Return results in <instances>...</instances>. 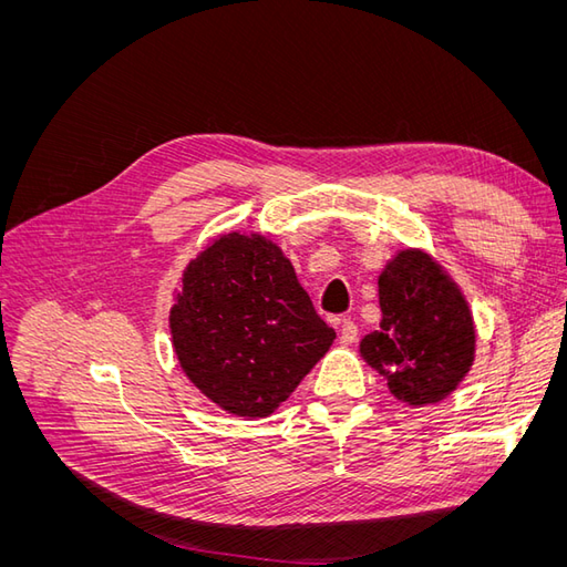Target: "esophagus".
I'll use <instances>...</instances> for the list:
<instances>
[{
  "label": "esophagus",
  "instance_id": "obj_1",
  "mask_svg": "<svg viewBox=\"0 0 567 567\" xmlns=\"http://www.w3.org/2000/svg\"><path fill=\"white\" fill-rule=\"evenodd\" d=\"M357 323L352 319H340V342L342 346H350V342L357 340Z\"/></svg>",
  "mask_w": 567,
  "mask_h": 567
}]
</instances>
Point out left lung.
Listing matches in <instances>:
<instances>
[{"mask_svg": "<svg viewBox=\"0 0 567 567\" xmlns=\"http://www.w3.org/2000/svg\"><path fill=\"white\" fill-rule=\"evenodd\" d=\"M381 329L364 336L362 357L394 398L435 404L468 373L475 329L466 298L431 255L402 250L379 279Z\"/></svg>", "mask_w": 567, "mask_h": 567, "instance_id": "1", "label": "left lung"}]
</instances>
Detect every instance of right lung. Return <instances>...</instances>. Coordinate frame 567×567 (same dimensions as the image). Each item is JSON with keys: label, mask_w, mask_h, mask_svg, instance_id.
I'll list each match as a JSON object with an SVG mask.
<instances>
[{"label": "right lung", "mask_w": 567, "mask_h": 567, "mask_svg": "<svg viewBox=\"0 0 567 567\" xmlns=\"http://www.w3.org/2000/svg\"><path fill=\"white\" fill-rule=\"evenodd\" d=\"M169 331L205 398L250 419L286 402L336 338L281 248L246 234L217 238L186 267Z\"/></svg>", "instance_id": "1"}]
</instances>
